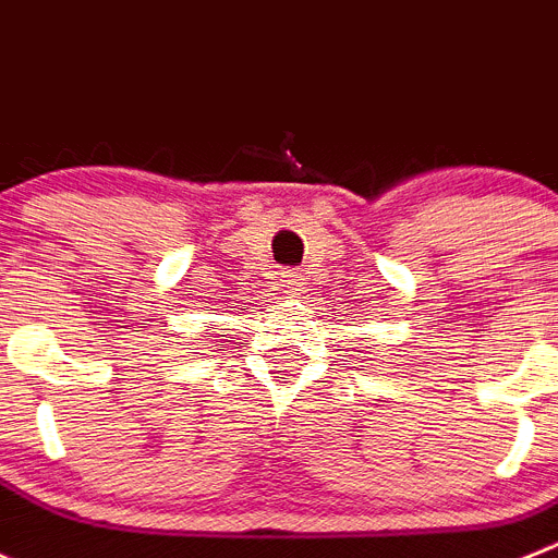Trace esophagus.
Here are the masks:
<instances>
[{
  "label": "esophagus",
  "instance_id": "esophagus-1",
  "mask_svg": "<svg viewBox=\"0 0 558 558\" xmlns=\"http://www.w3.org/2000/svg\"><path fill=\"white\" fill-rule=\"evenodd\" d=\"M300 280L303 278L294 269H280V272H275V291L278 294H291V291H298Z\"/></svg>",
  "mask_w": 558,
  "mask_h": 558
}]
</instances>
